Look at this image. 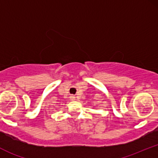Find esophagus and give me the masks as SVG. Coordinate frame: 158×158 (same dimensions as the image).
<instances>
[{
	"label": "esophagus",
	"instance_id": "obj_1",
	"mask_svg": "<svg viewBox=\"0 0 158 158\" xmlns=\"http://www.w3.org/2000/svg\"><path fill=\"white\" fill-rule=\"evenodd\" d=\"M70 99H71V100H75V97L71 96V97H70Z\"/></svg>",
	"mask_w": 158,
	"mask_h": 158
}]
</instances>
